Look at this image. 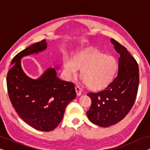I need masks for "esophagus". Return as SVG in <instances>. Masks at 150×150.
<instances>
[{
  "mask_svg": "<svg viewBox=\"0 0 150 150\" xmlns=\"http://www.w3.org/2000/svg\"><path fill=\"white\" fill-rule=\"evenodd\" d=\"M75 91H76V93H77V96L81 95V94H82V89H81L79 86H78V85L76 86V87H75Z\"/></svg>",
  "mask_w": 150,
  "mask_h": 150,
  "instance_id": "esophagus-1",
  "label": "esophagus"
}]
</instances>
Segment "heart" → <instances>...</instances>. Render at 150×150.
Here are the masks:
<instances>
[{"instance_id":"obj_1","label":"heart","mask_w":150,"mask_h":150,"mask_svg":"<svg viewBox=\"0 0 150 150\" xmlns=\"http://www.w3.org/2000/svg\"><path fill=\"white\" fill-rule=\"evenodd\" d=\"M118 63L114 56L103 53L84 52L74 57L63 59V69L68 78L75 77L79 69L85 84L90 89L98 91L105 88L115 78Z\"/></svg>"}]
</instances>
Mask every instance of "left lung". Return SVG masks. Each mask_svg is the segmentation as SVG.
I'll return each mask as SVG.
<instances>
[{
  "label": "left lung",
  "mask_w": 150,
  "mask_h": 150,
  "mask_svg": "<svg viewBox=\"0 0 150 150\" xmlns=\"http://www.w3.org/2000/svg\"><path fill=\"white\" fill-rule=\"evenodd\" d=\"M110 42L120 54L118 75L105 89L87 94L92 101L87 112L88 118L101 127L114 125L125 117L135 102L139 85L136 59L115 40L110 39Z\"/></svg>",
  "instance_id": "8db88e82"
}]
</instances>
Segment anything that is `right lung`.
Segmentation results:
<instances>
[{"mask_svg": "<svg viewBox=\"0 0 150 150\" xmlns=\"http://www.w3.org/2000/svg\"><path fill=\"white\" fill-rule=\"evenodd\" d=\"M45 40L22 50L11 63L13 65L6 77L10 99L20 117L40 131L53 130L62 121L65 108L76 97L75 85L57 77L56 67H50L38 79L28 76L22 69L21 59L47 49Z\"/></svg>", "mask_w": 150, "mask_h": 150, "instance_id": "add662e5", "label": "right lung"}]
</instances>
